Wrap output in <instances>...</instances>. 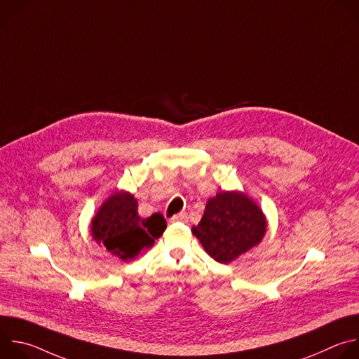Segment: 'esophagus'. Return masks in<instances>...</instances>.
<instances>
[{
  "instance_id": "34e87169",
  "label": "esophagus",
  "mask_w": 359,
  "mask_h": 359,
  "mask_svg": "<svg viewBox=\"0 0 359 359\" xmlns=\"http://www.w3.org/2000/svg\"><path fill=\"white\" fill-rule=\"evenodd\" d=\"M179 222H187V213H177L170 219V223H179Z\"/></svg>"
}]
</instances>
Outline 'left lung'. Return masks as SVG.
Here are the masks:
<instances>
[{"mask_svg":"<svg viewBox=\"0 0 359 359\" xmlns=\"http://www.w3.org/2000/svg\"><path fill=\"white\" fill-rule=\"evenodd\" d=\"M266 227L263 212L251 198L238 191H223L208 201L193 234L210 257L226 264L257 245Z\"/></svg>","mask_w":359,"mask_h":359,"instance_id":"1","label":"left lung"}]
</instances>
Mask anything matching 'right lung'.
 I'll use <instances>...</instances> for the list:
<instances>
[{
    "instance_id": "obj_1",
    "label": "right lung",
    "mask_w": 359,
    "mask_h": 359,
    "mask_svg": "<svg viewBox=\"0 0 359 359\" xmlns=\"http://www.w3.org/2000/svg\"><path fill=\"white\" fill-rule=\"evenodd\" d=\"M166 220L161 213L140 219L137 201L126 191L112 194L99 209L90 224L93 240L123 262L136 259L159 238Z\"/></svg>"
}]
</instances>
